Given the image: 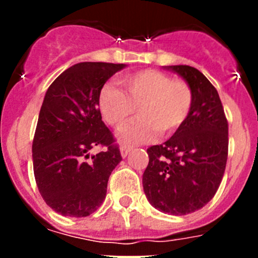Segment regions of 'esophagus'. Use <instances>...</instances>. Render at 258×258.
<instances>
[{"mask_svg": "<svg viewBox=\"0 0 258 258\" xmlns=\"http://www.w3.org/2000/svg\"><path fill=\"white\" fill-rule=\"evenodd\" d=\"M131 151H132V147H131V146L122 145L121 147H120V152H121V156H122V157L126 156V155L129 154V152H131Z\"/></svg>", "mask_w": 258, "mask_h": 258, "instance_id": "obj_1", "label": "esophagus"}]
</instances>
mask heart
Returning a JSON list of instances; mask_svg holds the SVG:
<instances>
[{"mask_svg":"<svg viewBox=\"0 0 258 258\" xmlns=\"http://www.w3.org/2000/svg\"><path fill=\"white\" fill-rule=\"evenodd\" d=\"M122 86L102 88L98 106L104 121L121 129L137 112L140 118L122 132L126 142H145L155 132L160 136L174 133L184 121L194 103L191 86L183 80H172L169 75L145 70L117 79Z\"/></svg>","mask_w":258,"mask_h":258,"instance_id":"b5f03b06","label":"heart"}]
</instances>
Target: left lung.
Wrapping results in <instances>:
<instances>
[{
	"label": "left lung",
	"mask_w": 258,
	"mask_h": 258,
	"mask_svg": "<svg viewBox=\"0 0 258 258\" xmlns=\"http://www.w3.org/2000/svg\"><path fill=\"white\" fill-rule=\"evenodd\" d=\"M166 70L191 86L192 108L169 140L147 149L150 161L142 182L151 206L183 216L203 208L220 187L229 152V124L217 90L199 70L190 66Z\"/></svg>",
	"instance_id": "1"
}]
</instances>
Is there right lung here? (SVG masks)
I'll return each instance as SVG.
<instances>
[{"instance_id":"right-lung-1","label":"right lung","mask_w":258,"mask_h":258,"mask_svg":"<svg viewBox=\"0 0 258 258\" xmlns=\"http://www.w3.org/2000/svg\"><path fill=\"white\" fill-rule=\"evenodd\" d=\"M124 67L79 63L59 75L45 94L32 145L33 172L42 199L61 216L86 217L97 211L121 161L98 98L107 80ZM95 147L105 150L92 155Z\"/></svg>"}]
</instances>
